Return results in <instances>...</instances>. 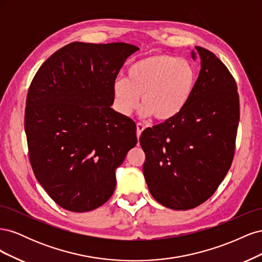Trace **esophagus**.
I'll return each mask as SVG.
<instances>
[{
    "label": "esophagus",
    "instance_id": "esophagus-1",
    "mask_svg": "<svg viewBox=\"0 0 262 262\" xmlns=\"http://www.w3.org/2000/svg\"><path fill=\"white\" fill-rule=\"evenodd\" d=\"M145 129V126L142 124V123H137V136H138V139L140 138L141 133L143 132V130Z\"/></svg>",
    "mask_w": 262,
    "mask_h": 262
}]
</instances>
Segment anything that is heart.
I'll return each mask as SVG.
<instances>
[{
	"label": "heart",
	"instance_id": "obj_1",
	"mask_svg": "<svg viewBox=\"0 0 262 262\" xmlns=\"http://www.w3.org/2000/svg\"><path fill=\"white\" fill-rule=\"evenodd\" d=\"M195 84L196 71L191 62L166 53L152 54L134 62L126 78L114 81V105L118 113L130 116L141 99L142 117L154 115L167 121L184 110Z\"/></svg>",
	"mask_w": 262,
	"mask_h": 262
}]
</instances>
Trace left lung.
Listing matches in <instances>:
<instances>
[{
  "instance_id": "obj_1",
  "label": "left lung",
  "mask_w": 262,
  "mask_h": 262,
  "mask_svg": "<svg viewBox=\"0 0 262 262\" xmlns=\"http://www.w3.org/2000/svg\"><path fill=\"white\" fill-rule=\"evenodd\" d=\"M195 52L201 70L187 106L140 138L149 192L171 210L193 209L215 192L232 165L239 121L232 74L211 51Z\"/></svg>"
}]
</instances>
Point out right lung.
Wrapping results in <instances>:
<instances>
[{"mask_svg": "<svg viewBox=\"0 0 262 262\" xmlns=\"http://www.w3.org/2000/svg\"><path fill=\"white\" fill-rule=\"evenodd\" d=\"M138 47L72 42L38 70L26 100L25 132L34 173L72 212L108 201L116 169L137 145V124L112 108L113 83Z\"/></svg>", "mask_w": 262, "mask_h": 262, "instance_id": "obj_1", "label": "right lung"}]
</instances>
